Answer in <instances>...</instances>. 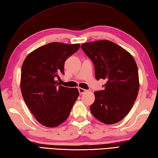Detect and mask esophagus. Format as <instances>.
<instances>
[{
	"instance_id": "obj_1",
	"label": "esophagus",
	"mask_w": 158,
	"mask_h": 158,
	"mask_svg": "<svg viewBox=\"0 0 158 158\" xmlns=\"http://www.w3.org/2000/svg\"><path fill=\"white\" fill-rule=\"evenodd\" d=\"M78 91H79L80 94H81V95L82 94H83V93L87 92V90H85V89H82V88H81V87L78 88Z\"/></svg>"
}]
</instances>
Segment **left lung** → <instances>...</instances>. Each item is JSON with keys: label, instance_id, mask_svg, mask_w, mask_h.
<instances>
[{"label": "left lung", "instance_id": "left-lung-1", "mask_svg": "<svg viewBox=\"0 0 158 158\" xmlns=\"http://www.w3.org/2000/svg\"><path fill=\"white\" fill-rule=\"evenodd\" d=\"M94 63L96 80H106L105 89L94 92L90 106L94 117L106 124L118 122L128 114L139 92L137 64L131 53L108 40L81 45Z\"/></svg>", "mask_w": 158, "mask_h": 158}]
</instances>
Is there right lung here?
Returning <instances> with one entry per match:
<instances>
[{
	"mask_svg": "<svg viewBox=\"0 0 158 158\" xmlns=\"http://www.w3.org/2000/svg\"><path fill=\"white\" fill-rule=\"evenodd\" d=\"M80 44L52 42L27 55L21 67V90L25 103L43 126L54 128L66 120L79 96L77 88L60 85L64 62Z\"/></svg>",
	"mask_w": 158,
	"mask_h": 158,
	"instance_id": "add662e5",
	"label": "right lung"
}]
</instances>
